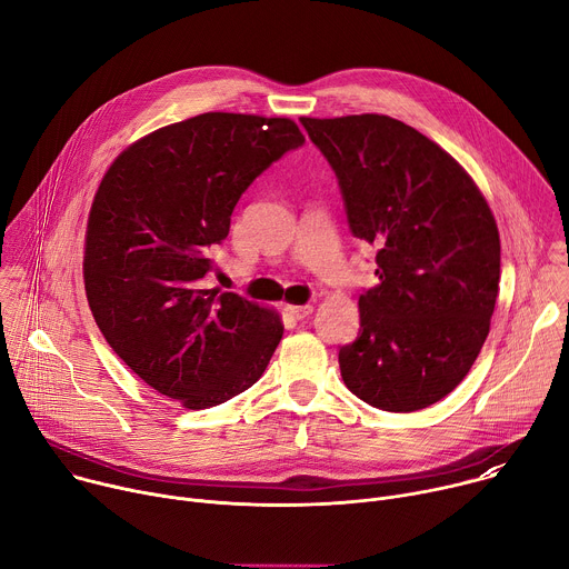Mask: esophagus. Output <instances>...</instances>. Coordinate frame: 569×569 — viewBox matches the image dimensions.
<instances>
[{"label":"esophagus","instance_id":"1","mask_svg":"<svg viewBox=\"0 0 569 569\" xmlns=\"http://www.w3.org/2000/svg\"><path fill=\"white\" fill-rule=\"evenodd\" d=\"M295 319H306L310 312H312V306L310 303H306V306H288L286 308Z\"/></svg>","mask_w":569,"mask_h":569}]
</instances>
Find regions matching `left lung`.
Instances as JSON below:
<instances>
[{
  "label": "left lung",
  "mask_w": 569,
  "mask_h": 569,
  "mask_svg": "<svg viewBox=\"0 0 569 569\" xmlns=\"http://www.w3.org/2000/svg\"><path fill=\"white\" fill-rule=\"evenodd\" d=\"M336 171L349 229L376 252L345 385L371 408L417 412L470 371L491 329L500 233L483 196L426 134L385 114L303 117Z\"/></svg>",
  "instance_id": "1"
}]
</instances>
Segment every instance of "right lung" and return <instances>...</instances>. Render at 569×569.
I'll list each match as a JSON object with an SVG mask.
<instances>
[{"label":"right lung","instance_id":"add662e5","mask_svg":"<svg viewBox=\"0 0 569 569\" xmlns=\"http://www.w3.org/2000/svg\"><path fill=\"white\" fill-rule=\"evenodd\" d=\"M290 119L207 112L126 148L94 196L86 292L114 353L189 410L220 405L266 371L283 323L236 292L204 288L207 257L248 187L303 146Z\"/></svg>","mask_w":569,"mask_h":569}]
</instances>
